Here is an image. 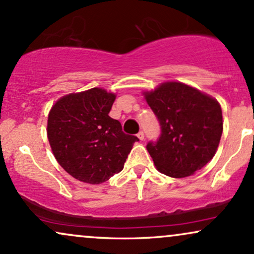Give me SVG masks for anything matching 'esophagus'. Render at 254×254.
Returning <instances> with one entry per match:
<instances>
[{"label": "esophagus", "instance_id": "obj_1", "mask_svg": "<svg viewBox=\"0 0 254 254\" xmlns=\"http://www.w3.org/2000/svg\"><path fill=\"white\" fill-rule=\"evenodd\" d=\"M137 137H138L140 140H143L144 139V132H143V131H139V132L137 133Z\"/></svg>", "mask_w": 254, "mask_h": 254}]
</instances>
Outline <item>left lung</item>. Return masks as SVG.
<instances>
[{
	"mask_svg": "<svg viewBox=\"0 0 254 254\" xmlns=\"http://www.w3.org/2000/svg\"><path fill=\"white\" fill-rule=\"evenodd\" d=\"M144 97L161 125L158 139L146 144L158 172L181 179L206 166L222 135L220 104L176 81L163 82Z\"/></svg>",
	"mask_w": 254,
	"mask_h": 254,
	"instance_id": "8db88e82",
	"label": "left lung"
}]
</instances>
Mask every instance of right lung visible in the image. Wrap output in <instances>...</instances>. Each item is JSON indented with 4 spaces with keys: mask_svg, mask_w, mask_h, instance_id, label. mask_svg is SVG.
<instances>
[{
    "mask_svg": "<svg viewBox=\"0 0 254 254\" xmlns=\"http://www.w3.org/2000/svg\"><path fill=\"white\" fill-rule=\"evenodd\" d=\"M116 94L93 87L60 98L52 106L47 137L58 163L81 182L99 185L122 172L136 136L109 116Z\"/></svg>",
    "mask_w": 254,
    "mask_h": 254,
    "instance_id": "right-lung-1",
    "label": "right lung"
}]
</instances>
